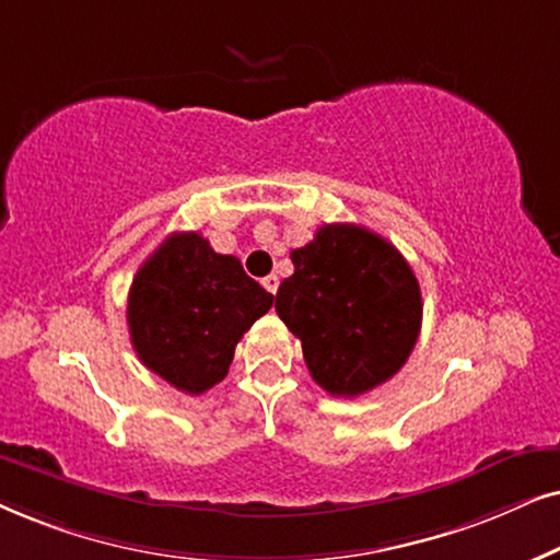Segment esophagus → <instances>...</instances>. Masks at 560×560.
Returning a JSON list of instances; mask_svg holds the SVG:
<instances>
[{"mask_svg": "<svg viewBox=\"0 0 560 560\" xmlns=\"http://www.w3.org/2000/svg\"><path fill=\"white\" fill-rule=\"evenodd\" d=\"M260 284L266 287V292L276 294V289H279V276H276V273H268V276H264V279H260Z\"/></svg>", "mask_w": 560, "mask_h": 560, "instance_id": "obj_1", "label": "esophagus"}]
</instances>
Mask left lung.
<instances>
[{
    "mask_svg": "<svg viewBox=\"0 0 560 560\" xmlns=\"http://www.w3.org/2000/svg\"><path fill=\"white\" fill-rule=\"evenodd\" d=\"M292 264L276 312L302 340L312 378L348 399L389 382L422 325L420 284L405 256L361 225H323L292 250Z\"/></svg>",
    "mask_w": 560,
    "mask_h": 560,
    "instance_id": "1",
    "label": "left lung"
}]
</instances>
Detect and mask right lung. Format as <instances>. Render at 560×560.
<instances>
[{
  "label": "right lung",
  "instance_id": "add662e5",
  "mask_svg": "<svg viewBox=\"0 0 560 560\" xmlns=\"http://www.w3.org/2000/svg\"><path fill=\"white\" fill-rule=\"evenodd\" d=\"M271 304L235 256L214 253L199 233H174L132 279L130 340L163 382L202 394L228 376L237 340Z\"/></svg>",
  "mask_w": 560,
  "mask_h": 560
}]
</instances>
